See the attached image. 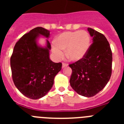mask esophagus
Returning <instances> with one entry per match:
<instances>
[{
  "label": "esophagus",
  "mask_w": 124,
  "mask_h": 124,
  "mask_svg": "<svg viewBox=\"0 0 124 124\" xmlns=\"http://www.w3.org/2000/svg\"><path fill=\"white\" fill-rule=\"evenodd\" d=\"M68 64L66 63H63V64H62V67L65 68L66 67V66H68Z\"/></svg>",
  "instance_id": "34e87169"
}]
</instances>
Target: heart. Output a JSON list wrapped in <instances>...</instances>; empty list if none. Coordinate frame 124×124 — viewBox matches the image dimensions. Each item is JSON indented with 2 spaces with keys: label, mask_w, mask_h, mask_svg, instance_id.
<instances>
[{
  "label": "heart",
  "mask_w": 124,
  "mask_h": 124,
  "mask_svg": "<svg viewBox=\"0 0 124 124\" xmlns=\"http://www.w3.org/2000/svg\"><path fill=\"white\" fill-rule=\"evenodd\" d=\"M90 44V37L86 31H68L55 38L52 51L58 60L63 57V51L66 50V56L69 60L79 61L87 54Z\"/></svg>",
  "instance_id": "heart-1"
}]
</instances>
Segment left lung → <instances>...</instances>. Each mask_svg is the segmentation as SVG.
Segmentation results:
<instances>
[{"label":"left lung","mask_w":124,"mask_h":124,"mask_svg":"<svg viewBox=\"0 0 124 124\" xmlns=\"http://www.w3.org/2000/svg\"><path fill=\"white\" fill-rule=\"evenodd\" d=\"M93 43L86 56L70 64L72 88L79 95L93 97L109 82L112 74V53L109 42L103 34L87 28Z\"/></svg>","instance_id":"8db88e82"}]
</instances>
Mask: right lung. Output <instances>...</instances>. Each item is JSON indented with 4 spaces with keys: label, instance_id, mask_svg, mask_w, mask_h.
I'll return each mask as SVG.
<instances>
[{
    "label": "right lung",
    "instance_id": "add662e5",
    "mask_svg": "<svg viewBox=\"0 0 124 124\" xmlns=\"http://www.w3.org/2000/svg\"><path fill=\"white\" fill-rule=\"evenodd\" d=\"M50 31L36 27L23 35L16 43L10 58L13 81L26 97L38 99L45 96L52 87L54 78L61 70L62 63L50 59L51 45L46 40L45 48L37 45V39L43 35L48 38Z\"/></svg>",
    "mask_w": 124,
    "mask_h": 124
}]
</instances>
